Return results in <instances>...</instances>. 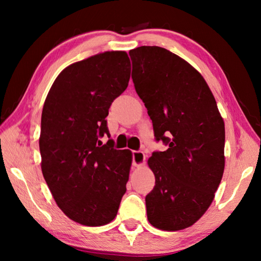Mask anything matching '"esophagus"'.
Here are the masks:
<instances>
[{
    "mask_svg": "<svg viewBox=\"0 0 261 261\" xmlns=\"http://www.w3.org/2000/svg\"><path fill=\"white\" fill-rule=\"evenodd\" d=\"M145 163V154L143 151L132 152V165L135 167H140Z\"/></svg>",
    "mask_w": 261,
    "mask_h": 261,
    "instance_id": "1",
    "label": "esophagus"
}]
</instances>
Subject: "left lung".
<instances>
[{"instance_id": "8db88e82", "label": "left lung", "mask_w": 261, "mask_h": 261, "mask_svg": "<svg viewBox=\"0 0 261 261\" xmlns=\"http://www.w3.org/2000/svg\"><path fill=\"white\" fill-rule=\"evenodd\" d=\"M129 55L154 137L168 146L148 159L155 185L145 198L147 219L161 230H180L213 201L224 170V123L205 79L187 61L158 46Z\"/></svg>"}]
</instances>
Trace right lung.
Here are the masks:
<instances>
[{
  "instance_id": "1",
  "label": "right lung",
  "mask_w": 261,
  "mask_h": 261,
  "mask_svg": "<svg viewBox=\"0 0 261 261\" xmlns=\"http://www.w3.org/2000/svg\"><path fill=\"white\" fill-rule=\"evenodd\" d=\"M130 60L125 51H106L62 71L48 93L39 139L41 169L57 206L84 226L115 219L126 192L132 161L116 149L107 120L113 101L126 90Z\"/></svg>"
}]
</instances>
